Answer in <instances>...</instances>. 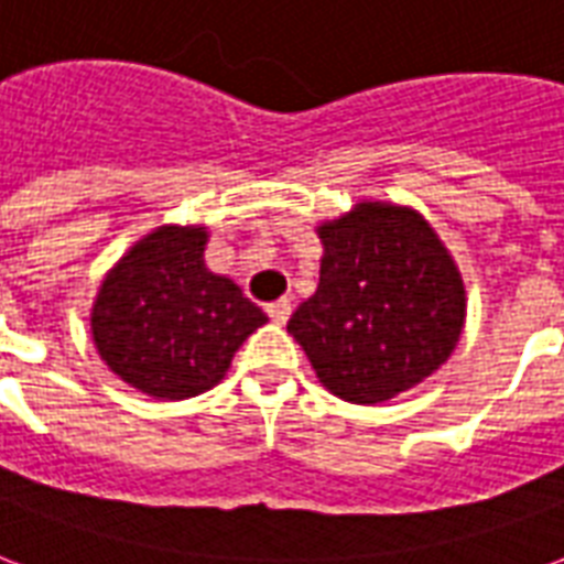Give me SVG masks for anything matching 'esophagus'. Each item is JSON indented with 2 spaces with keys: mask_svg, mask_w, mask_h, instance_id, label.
<instances>
[{
  "mask_svg": "<svg viewBox=\"0 0 564 564\" xmlns=\"http://www.w3.org/2000/svg\"><path fill=\"white\" fill-rule=\"evenodd\" d=\"M265 313H269V319H272L274 325H283V322L290 319L292 304L286 299H278V301H272L269 307H265Z\"/></svg>",
  "mask_w": 564,
  "mask_h": 564,
  "instance_id": "1",
  "label": "esophagus"
}]
</instances>
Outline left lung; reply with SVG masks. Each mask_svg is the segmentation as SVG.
<instances>
[{"label": "left lung", "mask_w": 564, "mask_h": 564, "mask_svg": "<svg viewBox=\"0 0 564 564\" xmlns=\"http://www.w3.org/2000/svg\"><path fill=\"white\" fill-rule=\"evenodd\" d=\"M319 286L286 322L330 393L387 402L429 378L462 337L464 283L414 209L360 204L319 227Z\"/></svg>", "instance_id": "1"}]
</instances>
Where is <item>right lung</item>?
Listing matches in <instances>:
<instances>
[{"instance_id":"obj_1","label":"right lung","mask_w":564,"mask_h":564,"mask_svg":"<svg viewBox=\"0 0 564 564\" xmlns=\"http://www.w3.org/2000/svg\"><path fill=\"white\" fill-rule=\"evenodd\" d=\"M204 227H159L102 281L94 343L115 376L141 393L188 399L225 378L265 316L204 265Z\"/></svg>"}]
</instances>
